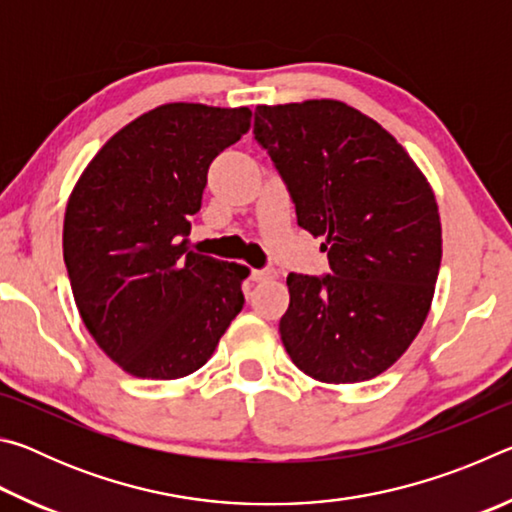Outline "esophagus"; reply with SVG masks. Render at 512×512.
Wrapping results in <instances>:
<instances>
[{
  "instance_id": "obj_1",
  "label": "esophagus",
  "mask_w": 512,
  "mask_h": 512,
  "mask_svg": "<svg viewBox=\"0 0 512 512\" xmlns=\"http://www.w3.org/2000/svg\"><path fill=\"white\" fill-rule=\"evenodd\" d=\"M275 277V271H271V268H255L253 273H250V280L253 282H266V280H273Z\"/></svg>"
}]
</instances>
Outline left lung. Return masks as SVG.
Masks as SVG:
<instances>
[{
  "instance_id": "left-lung-1",
  "label": "left lung",
  "mask_w": 512,
  "mask_h": 512,
  "mask_svg": "<svg viewBox=\"0 0 512 512\" xmlns=\"http://www.w3.org/2000/svg\"><path fill=\"white\" fill-rule=\"evenodd\" d=\"M255 140L300 228L325 237L332 268L289 273L284 348L325 384L381 375L409 350L436 291L443 228L429 180L386 128L343 101L257 106Z\"/></svg>"
}]
</instances>
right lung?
Returning <instances> with one entry per match:
<instances>
[{"label":"right lung","instance_id":"add662e5","mask_svg":"<svg viewBox=\"0 0 512 512\" xmlns=\"http://www.w3.org/2000/svg\"><path fill=\"white\" fill-rule=\"evenodd\" d=\"M248 108L164 103L101 146L69 194L63 257L85 327L128 375L178 379L212 357L248 268L187 248L212 160Z\"/></svg>","mask_w":512,"mask_h":512}]
</instances>
